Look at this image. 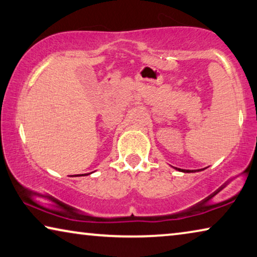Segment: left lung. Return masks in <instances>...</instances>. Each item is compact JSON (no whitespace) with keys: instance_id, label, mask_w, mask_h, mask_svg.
<instances>
[{"instance_id":"obj_1","label":"left lung","mask_w":257,"mask_h":257,"mask_svg":"<svg viewBox=\"0 0 257 257\" xmlns=\"http://www.w3.org/2000/svg\"><path fill=\"white\" fill-rule=\"evenodd\" d=\"M176 169H178V168H176ZM179 171H183V172H196V171H201V170H184V169H178Z\"/></svg>"}]
</instances>
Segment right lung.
<instances>
[{
	"instance_id": "right-lung-1",
	"label": "right lung",
	"mask_w": 257,
	"mask_h": 257,
	"mask_svg": "<svg viewBox=\"0 0 257 257\" xmlns=\"http://www.w3.org/2000/svg\"><path fill=\"white\" fill-rule=\"evenodd\" d=\"M80 176H86V175H80Z\"/></svg>"
}]
</instances>
